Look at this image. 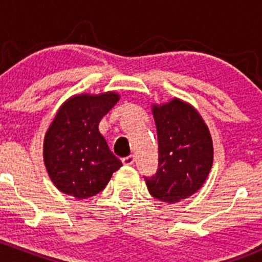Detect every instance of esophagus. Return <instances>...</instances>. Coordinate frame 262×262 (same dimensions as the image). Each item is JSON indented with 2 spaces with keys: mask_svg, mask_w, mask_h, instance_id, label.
<instances>
[{
  "mask_svg": "<svg viewBox=\"0 0 262 262\" xmlns=\"http://www.w3.org/2000/svg\"><path fill=\"white\" fill-rule=\"evenodd\" d=\"M134 161H136V158H134V156H128V157H124L123 158V163L125 166H132L134 165Z\"/></svg>",
  "mask_w": 262,
  "mask_h": 262,
  "instance_id": "esophagus-1",
  "label": "esophagus"
}]
</instances>
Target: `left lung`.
Listing matches in <instances>:
<instances>
[{
  "mask_svg": "<svg viewBox=\"0 0 262 262\" xmlns=\"http://www.w3.org/2000/svg\"><path fill=\"white\" fill-rule=\"evenodd\" d=\"M158 138V170L144 178L148 191L161 202L175 204L204 185L213 166V141L202 115L189 102L172 99L153 104Z\"/></svg>",
  "mask_w": 262,
  "mask_h": 262,
  "instance_id": "8db88e82",
  "label": "left lung"
}]
</instances>
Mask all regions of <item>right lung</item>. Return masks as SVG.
Returning <instances> with one entry per match:
<instances>
[{"label": "right lung", "instance_id": "right-lung-1", "mask_svg": "<svg viewBox=\"0 0 262 262\" xmlns=\"http://www.w3.org/2000/svg\"><path fill=\"white\" fill-rule=\"evenodd\" d=\"M119 99V94L112 91L75 95L53 118L44 137V165L63 194L78 200L94 196L123 166L99 130L101 119Z\"/></svg>", "mask_w": 262, "mask_h": 262}]
</instances>
